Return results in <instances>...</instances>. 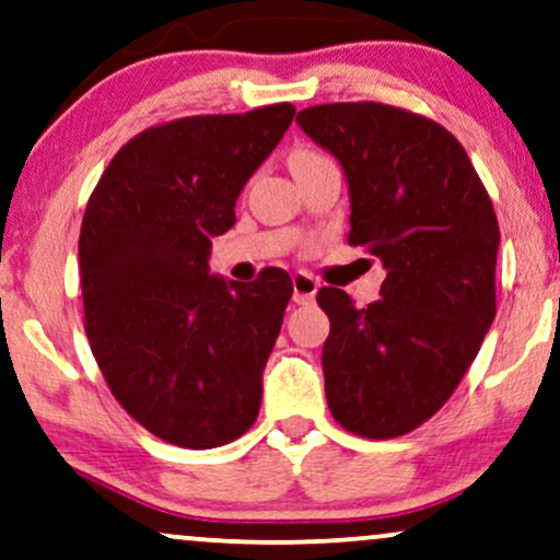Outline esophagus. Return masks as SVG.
I'll use <instances>...</instances> for the list:
<instances>
[{
	"instance_id": "34e87169",
	"label": "esophagus",
	"mask_w": 560,
	"mask_h": 560,
	"mask_svg": "<svg viewBox=\"0 0 560 560\" xmlns=\"http://www.w3.org/2000/svg\"><path fill=\"white\" fill-rule=\"evenodd\" d=\"M292 287H294V296H292V300H294L296 304H310V302L315 300V294H317V281H315L310 273H304V271L294 273V276H292Z\"/></svg>"
}]
</instances>
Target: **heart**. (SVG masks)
Instances as JSON below:
<instances>
[{
  "label": "heart",
  "instance_id": "obj_1",
  "mask_svg": "<svg viewBox=\"0 0 560 560\" xmlns=\"http://www.w3.org/2000/svg\"><path fill=\"white\" fill-rule=\"evenodd\" d=\"M302 154H315V152H310V150H302V152H296L294 158H302Z\"/></svg>",
  "mask_w": 560,
  "mask_h": 560
}]
</instances>
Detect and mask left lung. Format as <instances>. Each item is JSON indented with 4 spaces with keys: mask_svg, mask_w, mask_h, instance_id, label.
Segmentation results:
<instances>
[{
    "mask_svg": "<svg viewBox=\"0 0 560 560\" xmlns=\"http://www.w3.org/2000/svg\"><path fill=\"white\" fill-rule=\"evenodd\" d=\"M296 124L341 162L349 245L387 268L362 310L317 292L328 408L351 434L402 436L450 400L497 317V211L463 144L427 116L362 101L313 105Z\"/></svg>",
    "mask_w": 560,
    "mask_h": 560,
    "instance_id": "obj_1",
    "label": "left lung"
}]
</instances>
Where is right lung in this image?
Listing matches in <instances>:
<instances>
[{"instance_id": "add662e5", "label": "right lung", "mask_w": 560, "mask_h": 560, "mask_svg": "<svg viewBox=\"0 0 560 560\" xmlns=\"http://www.w3.org/2000/svg\"><path fill=\"white\" fill-rule=\"evenodd\" d=\"M292 103L186 116L126 141L80 230L84 332L113 398L162 442L211 450L258 419L292 279L209 276L211 237L279 144Z\"/></svg>"}]
</instances>
